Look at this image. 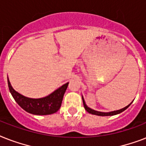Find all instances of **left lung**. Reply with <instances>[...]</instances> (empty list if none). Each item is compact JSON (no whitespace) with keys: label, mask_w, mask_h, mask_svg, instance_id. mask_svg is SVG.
<instances>
[{"label":"left lung","mask_w":146,"mask_h":146,"mask_svg":"<svg viewBox=\"0 0 146 146\" xmlns=\"http://www.w3.org/2000/svg\"><path fill=\"white\" fill-rule=\"evenodd\" d=\"M82 102H83V105H84V107H85V110H86L88 112L91 113V114L96 115H99V116H110V115H115L119 114V113L122 112L123 111H124L125 110H127V108L130 106V105H131V104L133 103V101H132L131 104H129V105H127V106H125L124 108H123V109H121V110H115V111H112V112H99V111H96V110H92V109H91V108L88 107V106L86 105V104H85V100H84V98L82 96Z\"/></svg>","instance_id":"1"}]
</instances>
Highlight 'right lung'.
<instances>
[{
    "label": "right lung",
    "mask_w": 146,
    "mask_h": 146,
    "mask_svg": "<svg viewBox=\"0 0 146 146\" xmlns=\"http://www.w3.org/2000/svg\"><path fill=\"white\" fill-rule=\"evenodd\" d=\"M7 82L9 92L15 102L26 112H29L31 114L38 115L53 114L60 109L64 94L69 84V82H67L63 85L52 93L44 98H27L15 91L13 88L12 87L8 77Z\"/></svg>",
    "instance_id": "obj_1"
}]
</instances>
